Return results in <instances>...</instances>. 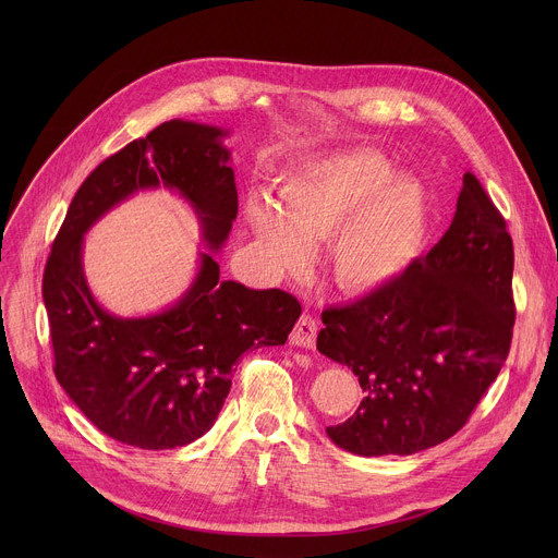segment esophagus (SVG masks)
Listing matches in <instances>:
<instances>
[{
  "label": "esophagus",
  "instance_id": "1",
  "mask_svg": "<svg viewBox=\"0 0 558 558\" xmlns=\"http://www.w3.org/2000/svg\"><path fill=\"white\" fill-rule=\"evenodd\" d=\"M315 338H317V325L311 315H302L300 320L295 323L289 340L293 347H302V349H315Z\"/></svg>",
  "mask_w": 558,
  "mask_h": 558
}]
</instances>
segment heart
I'll return each mask as SVG.
<instances>
[{
  "mask_svg": "<svg viewBox=\"0 0 558 558\" xmlns=\"http://www.w3.org/2000/svg\"><path fill=\"white\" fill-rule=\"evenodd\" d=\"M280 205L254 196L247 220L269 265L287 276L308 267L313 243L329 242L333 280L373 293L402 278L420 258L430 220L426 187L395 174L379 151H340L287 174Z\"/></svg>",
  "mask_w": 558,
  "mask_h": 558,
  "instance_id": "1",
  "label": "heart"
}]
</instances>
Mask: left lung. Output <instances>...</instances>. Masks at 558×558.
Segmentation results:
<instances>
[{"instance_id":"left-lung-1","label":"left lung","mask_w":558,"mask_h":558,"mask_svg":"<svg viewBox=\"0 0 558 558\" xmlns=\"http://www.w3.org/2000/svg\"><path fill=\"white\" fill-rule=\"evenodd\" d=\"M514 252L470 172L441 241L392 284L323 311L317 351L364 390L329 439L362 457L413 454L452 437L497 379L512 340Z\"/></svg>"}]
</instances>
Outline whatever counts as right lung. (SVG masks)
Returning <instances> with one entry per match:
<instances>
[{
    "instance_id": "obj_1",
    "label": "right lung",
    "mask_w": 558,
    "mask_h": 558,
    "mask_svg": "<svg viewBox=\"0 0 558 558\" xmlns=\"http://www.w3.org/2000/svg\"><path fill=\"white\" fill-rule=\"evenodd\" d=\"M229 130L172 119L112 154L76 190L44 271L54 375L108 437L143 448L187 446L216 422L233 364L250 349L287 342L302 308L280 289L222 280L214 258L238 214ZM166 186L202 222L207 253L186 293L168 310L121 318L92 295L83 238L110 208Z\"/></svg>"
}]
</instances>
